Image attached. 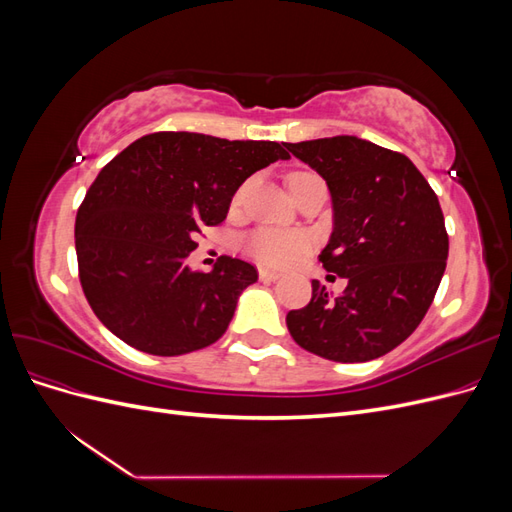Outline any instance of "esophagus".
<instances>
[{"label": "esophagus", "mask_w": 512, "mask_h": 512, "mask_svg": "<svg viewBox=\"0 0 512 512\" xmlns=\"http://www.w3.org/2000/svg\"><path fill=\"white\" fill-rule=\"evenodd\" d=\"M258 275H260V280H262V282H267V284L275 282L277 277H280V273H277V271H271V269H258Z\"/></svg>", "instance_id": "obj_1"}]
</instances>
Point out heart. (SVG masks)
Here are the masks:
<instances>
[{
  "mask_svg": "<svg viewBox=\"0 0 512 512\" xmlns=\"http://www.w3.org/2000/svg\"><path fill=\"white\" fill-rule=\"evenodd\" d=\"M294 175L303 173H292L290 177ZM241 198L243 188L232 198V205H239ZM309 247H312V237L307 232L282 228H258L243 241V250L265 267H290L309 252Z\"/></svg>",
  "mask_w": 512,
  "mask_h": 512,
  "instance_id": "obj_1",
  "label": "heart"
}]
</instances>
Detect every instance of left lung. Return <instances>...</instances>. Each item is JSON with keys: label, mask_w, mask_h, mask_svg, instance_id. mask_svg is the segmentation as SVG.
<instances>
[{"label": "left lung", "mask_w": 512, "mask_h": 512, "mask_svg": "<svg viewBox=\"0 0 512 512\" xmlns=\"http://www.w3.org/2000/svg\"><path fill=\"white\" fill-rule=\"evenodd\" d=\"M327 181L333 235L318 260L346 277L331 299L312 282V301L286 316L294 342L337 363L391 352L425 318L448 258L436 192L404 153L356 136L286 143Z\"/></svg>", "instance_id": "8db88e82"}]
</instances>
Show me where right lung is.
<instances>
[{"label": "right lung", "mask_w": 512, "mask_h": 512, "mask_svg": "<svg viewBox=\"0 0 512 512\" xmlns=\"http://www.w3.org/2000/svg\"><path fill=\"white\" fill-rule=\"evenodd\" d=\"M288 158L273 141L153 132L108 162L74 224L79 280L104 327L156 356L218 342L258 271L230 256L192 271L185 258L196 235L226 220L247 177Z\"/></svg>", "instance_id": "obj_1"}]
</instances>
